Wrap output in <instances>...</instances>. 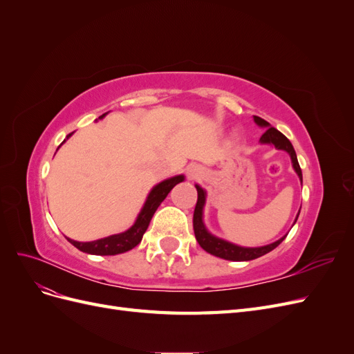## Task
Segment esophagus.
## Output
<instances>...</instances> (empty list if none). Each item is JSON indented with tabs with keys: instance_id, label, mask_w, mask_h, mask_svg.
<instances>
[{
	"instance_id": "obj_1",
	"label": "esophagus",
	"mask_w": 354,
	"mask_h": 354,
	"mask_svg": "<svg viewBox=\"0 0 354 354\" xmlns=\"http://www.w3.org/2000/svg\"><path fill=\"white\" fill-rule=\"evenodd\" d=\"M189 173H190V176H195V174L198 173V169H196V168H195V169H190V171H189Z\"/></svg>"
}]
</instances>
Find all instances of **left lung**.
<instances>
[{"mask_svg":"<svg viewBox=\"0 0 354 354\" xmlns=\"http://www.w3.org/2000/svg\"><path fill=\"white\" fill-rule=\"evenodd\" d=\"M254 121L260 127L267 128L266 133L260 138L261 143H272L277 149H282V151H286L289 155H291L294 169L297 171V174L303 183V173H301V168H299L297 153L294 151L291 142H289L281 131H277L274 127H270V124L264 121L263 118L254 116ZM196 190H198V201H196V207H195V212H194V230H195V236H196L198 243L207 252H209L212 255H217V257H220V259H224V260L250 261V260H255V259H259V257L273 251L276 246L286 238V236H283L282 239L276 241L270 245L260 246V248H243V246L233 245L230 242H226V241L212 236L211 233L207 232L205 226H203V223H202V208H203V203H205V192H203V189H201L199 186H196Z\"/></svg>","mask_w":354,"mask_h":354,"instance_id":"1","label":"left lung"}]
</instances>
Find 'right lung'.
Wrapping results in <instances>:
<instances>
[{"mask_svg":"<svg viewBox=\"0 0 354 354\" xmlns=\"http://www.w3.org/2000/svg\"><path fill=\"white\" fill-rule=\"evenodd\" d=\"M104 115L106 113H103L100 118H103ZM180 181H183V176H176L173 178H168V180L162 181V183L155 186L151 194H149L145 207L142 208L140 214H138L136 223L127 232L120 233V234H112V236L97 239L93 242H77V241H72L69 238H68V241L73 246H77L80 251L93 254V255H116V254L133 250L134 246L140 243L145 232L149 227V223H151L155 211L160 205V202L167 198L169 190L173 189L176 185H178Z\"/></svg>","mask_w":354,"mask_h":354,"instance_id":"right-lung-1","label":"right lung"}]
</instances>
